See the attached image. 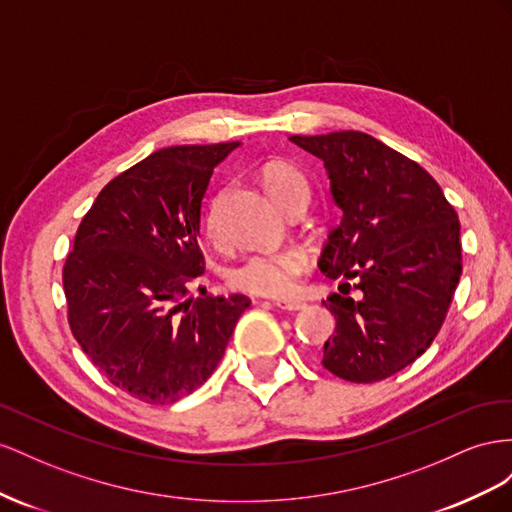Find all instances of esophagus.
I'll use <instances>...</instances> for the list:
<instances>
[{
	"mask_svg": "<svg viewBox=\"0 0 512 512\" xmlns=\"http://www.w3.org/2000/svg\"><path fill=\"white\" fill-rule=\"evenodd\" d=\"M274 306H279L281 311H300V309H304L306 304L300 302V300H287V298H283V300H276Z\"/></svg>",
	"mask_w": 512,
	"mask_h": 512,
	"instance_id": "esophagus-1",
	"label": "esophagus"
}]
</instances>
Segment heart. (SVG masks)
Returning a JSON list of instances; mask_svg holds the SVG:
<instances>
[{
  "label": "heart",
  "instance_id": "heart-1",
  "mask_svg": "<svg viewBox=\"0 0 512 512\" xmlns=\"http://www.w3.org/2000/svg\"><path fill=\"white\" fill-rule=\"evenodd\" d=\"M268 195L283 212L296 203H306L311 199V184L306 175L289 163H270L261 171ZM210 236H216L218 221L212 210L208 216ZM309 259L300 248H283V251H255L246 253L227 268L225 279L231 289L244 291L255 296H289L296 289L298 279L304 274Z\"/></svg>",
  "mask_w": 512,
  "mask_h": 512
}]
</instances>
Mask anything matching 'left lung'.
I'll use <instances>...</instances> for the list:
<instances>
[{
  "instance_id": "left-lung-1",
  "label": "left lung",
  "mask_w": 512,
  "mask_h": 512,
  "mask_svg": "<svg viewBox=\"0 0 512 512\" xmlns=\"http://www.w3.org/2000/svg\"><path fill=\"white\" fill-rule=\"evenodd\" d=\"M324 160L341 208L319 270L341 281L324 302L337 319L321 364L371 384L405 369L440 332L461 276V225L440 184L367 133L289 137ZM361 289L358 301L346 294Z\"/></svg>"
}]
</instances>
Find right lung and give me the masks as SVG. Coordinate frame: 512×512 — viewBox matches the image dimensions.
<instances>
[{"mask_svg":"<svg viewBox=\"0 0 512 512\" xmlns=\"http://www.w3.org/2000/svg\"><path fill=\"white\" fill-rule=\"evenodd\" d=\"M240 145H173L102 188L77 229L62 281L68 324L113 386L175 403L221 362L246 296H188L203 274L201 201Z\"/></svg>","mask_w":512,"mask_h":512,"instance_id":"right-lung-1","label":"right lung"}]
</instances>
